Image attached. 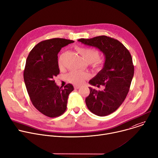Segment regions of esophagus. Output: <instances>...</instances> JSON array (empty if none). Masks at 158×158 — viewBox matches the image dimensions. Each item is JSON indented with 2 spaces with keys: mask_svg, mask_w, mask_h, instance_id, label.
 Wrapping results in <instances>:
<instances>
[{
  "mask_svg": "<svg viewBox=\"0 0 158 158\" xmlns=\"http://www.w3.org/2000/svg\"><path fill=\"white\" fill-rule=\"evenodd\" d=\"M74 88L75 89H79V88H80V86H79V85H74Z\"/></svg>",
  "mask_w": 158,
  "mask_h": 158,
  "instance_id": "esophagus-1",
  "label": "esophagus"
}]
</instances>
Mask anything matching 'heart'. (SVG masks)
Segmentation results:
<instances>
[{"label":"heart","instance_id":"1","mask_svg":"<svg viewBox=\"0 0 158 158\" xmlns=\"http://www.w3.org/2000/svg\"><path fill=\"white\" fill-rule=\"evenodd\" d=\"M76 50L82 56L83 59L88 63H92L93 66L96 69L102 67L103 64L102 59H100L99 52L97 49L88 47H77ZM65 53H62L59 59V67L63 66V59ZM88 74L83 72L72 71L67 74V78L69 81L75 84H81L87 78Z\"/></svg>","mask_w":158,"mask_h":158}]
</instances>
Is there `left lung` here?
I'll return each instance as SVG.
<instances>
[{"mask_svg": "<svg viewBox=\"0 0 158 158\" xmlns=\"http://www.w3.org/2000/svg\"><path fill=\"white\" fill-rule=\"evenodd\" d=\"M78 41L98 48L105 56L103 68L89 82L98 88L103 85L104 89L89 88L85 104L96 115H108L120 107L129 91L134 74L132 56L122 43L109 36L81 38Z\"/></svg>", "mask_w": 158, "mask_h": 158, "instance_id": "obj_1", "label": "left lung"}]
</instances>
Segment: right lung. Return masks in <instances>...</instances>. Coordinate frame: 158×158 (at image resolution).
Returning a JSON list of instances; mask_svg holds the SVG:
<instances>
[{"mask_svg": "<svg viewBox=\"0 0 158 158\" xmlns=\"http://www.w3.org/2000/svg\"><path fill=\"white\" fill-rule=\"evenodd\" d=\"M73 40L52 38L42 41L34 47L26 59L24 80L33 106L45 116L59 117L66 110L69 94L73 85L59 87L54 78L60 73L58 53Z\"/></svg>", "mask_w": 158, "mask_h": 158, "instance_id": "right-lung-1", "label": "right lung"}]
</instances>
